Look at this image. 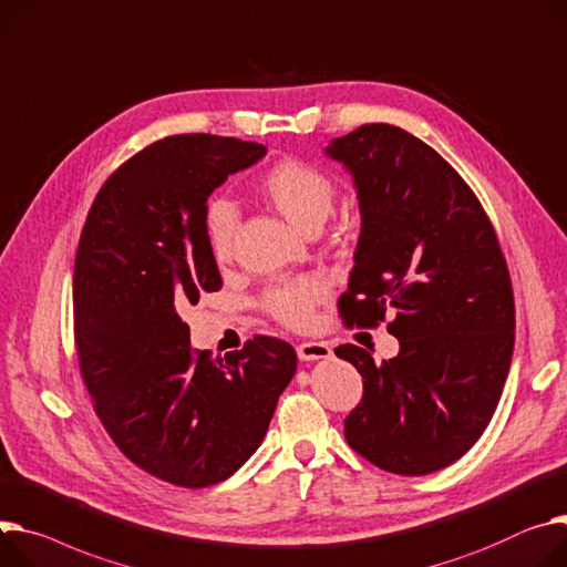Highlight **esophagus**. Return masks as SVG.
<instances>
[{
	"mask_svg": "<svg viewBox=\"0 0 567 567\" xmlns=\"http://www.w3.org/2000/svg\"><path fill=\"white\" fill-rule=\"evenodd\" d=\"M297 357L301 361H322V359H331L333 352H331V347L327 342L311 340V342L297 344Z\"/></svg>",
	"mask_w": 567,
	"mask_h": 567,
	"instance_id": "esophagus-1",
	"label": "esophagus"
}]
</instances>
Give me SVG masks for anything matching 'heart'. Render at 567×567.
Returning <instances> with one entry per match:
<instances>
[{"instance_id": "b5f03b06", "label": "heart", "mask_w": 567, "mask_h": 567, "mask_svg": "<svg viewBox=\"0 0 567 567\" xmlns=\"http://www.w3.org/2000/svg\"><path fill=\"white\" fill-rule=\"evenodd\" d=\"M264 197L301 234H316L327 223L336 204V186L327 174L309 163L281 161L258 184ZM238 215L231 202L217 199L206 208V240L217 264H225L234 249ZM327 284L307 275L270 288L264 297L266 311L286 327L301 329L311 322L313 309L324 299Z\"/></svg>"}]
</instances>
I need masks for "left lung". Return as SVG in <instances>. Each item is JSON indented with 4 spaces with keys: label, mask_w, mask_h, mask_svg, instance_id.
Masks as SVG:
<instances>
[{
    "label": "left lung",
    "mask_w": 567,
    "mask_h": 567,
    "mask_svg": "<svg viewBox=\"0 0 567 567\" xmlns=\"http://www.w3.org/2000/svg\"><path fill=\"white\" fill-rule=\"evenodd\" d=\"M324 154L352 174L361 210L338 309L361 327L393 309L400 340L381 365L357 344L336 350L363 377L344 439L388 472L443 470L488 426L511 368L515 303L497 236L461 174L400 126L363 124Z\"/></svg>",
    "instance_id": "obj_1"
}]
</instances>
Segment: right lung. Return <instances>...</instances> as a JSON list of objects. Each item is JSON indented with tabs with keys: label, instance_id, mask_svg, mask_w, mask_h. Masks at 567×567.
<instances>
[{
	"label": "right lung",
	"instance_id": "add662e5",
	"mask_svg": "<svg viewBox=\"0 0 567 567\" xmlns=\"http://www.w3.org/2000/svg\"><path fill=\"white\" fill-rule=\"evenodd\" d=\"M266 156L258 143L169 136L128 158L85 217L74 260V340L85 388L122 454L184 488L225 482L264 443L297 354L256 336L213 359L184 313L223 288L206 199Z\"/></svg>",
	"mask_w": 567,
	"mask_h": 567
}]
</instances>
